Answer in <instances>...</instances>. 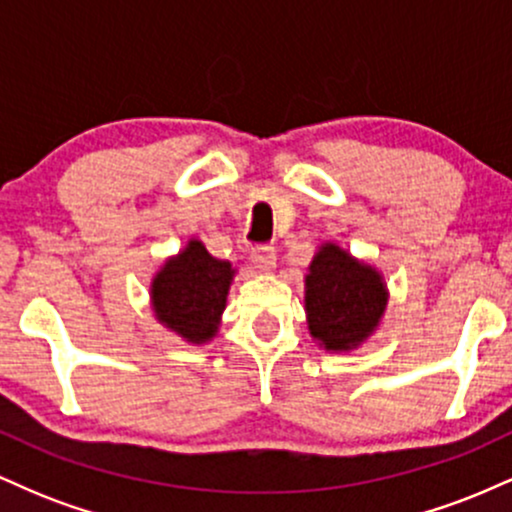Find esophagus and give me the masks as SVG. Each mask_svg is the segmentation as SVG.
I'll use <instances>...</instances> for the list:
<instances>
[{
  "label": "esophagus",
  "mask_w": 512,
  "mask_h": 512,
  "mask_svg": "<svg viewBox=\"0 0 512 512\" xmlns=\"http://www.w3.org/2000/svg\"><path fill=\"white\" fill-rule=\"evenodd\" d=\"M250 260L260 272H272L276 267V250L274 245H257L250 252Z\"/></svg>",
  "instance_id": "esophagus-1"
}]
</instances>
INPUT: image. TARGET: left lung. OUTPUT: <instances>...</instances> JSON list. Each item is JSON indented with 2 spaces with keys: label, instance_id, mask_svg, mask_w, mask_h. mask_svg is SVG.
Masks as SVG:
<instances>
[{
  "label": "left lung",
  "instance_id": "8db88e82",
  "mask_svg": "<svg viewBox=\"0 0 512 512\" xmlns=\"http://www.w3.org/2000/svg\"><path fill=\"white\" fill-rule=\"evenodd\" d=\"M308 327L325 349L346 351L368 337L385 310L380 274L337 245H325L305 276Z\"/></svg>",
  "mask_w": 512,
  "mask_h": 512
}]
</instances>
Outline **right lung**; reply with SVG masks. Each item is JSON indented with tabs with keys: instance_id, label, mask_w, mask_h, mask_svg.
Here are the masks:
<instances>
[{
	"instance_id": "1",
	"label": "right lung",
	"mask_w": 512,
	"mask_h": 512,
	"mask_svg": "<svg viewBox=\"0 0 512 512\" xmlns=\"http://www.w3.org/2000/svg\"><path fill=\"white\" fill-rule=\"evenodd\" d=\"M231 279V264L211 257L199 240H192L156 274L151 296L158 320L187 342H207L226 308Z\"/></svg>"
}]
</instances>
